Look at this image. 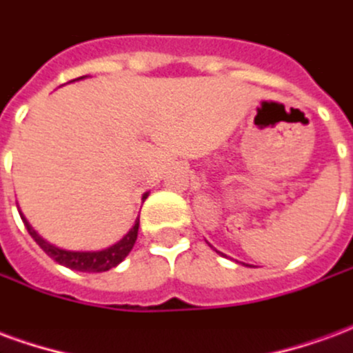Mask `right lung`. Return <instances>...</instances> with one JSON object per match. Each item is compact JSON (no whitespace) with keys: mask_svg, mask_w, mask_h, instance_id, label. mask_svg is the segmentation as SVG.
Masks as SVG:
<instances>
[{"mask_svg":"<svg viewBox=\"0 0 353 353\" xmlns=\"http://www.w3.org/2000/svg\"><path fill=\"white\" fill-rule=\"evenodd\" d=\"M81 79H83V77H81ZM143 199H147V192L143 194ZM20 217H22L24 225H26L30 236L34 238L35 242L39 244V248L49 255L50 259L57 261L58 265H64L68 266V268H72V270H79V272H105V270L113 268V266H117L119 263H123L124 257L132 252V248L136 244L139 229V219H136L134 227H132L117 244L109 245L105 250H100V252H70V250H62V248H57L54 244H49L45 238H41L35 232L34 227L28 223V219L24 215L20 214Z\"/></svg>","mask_w":353,"mask_h":353,"instance_id":"right-lung-1","label":"right lung"}]
</instances>
